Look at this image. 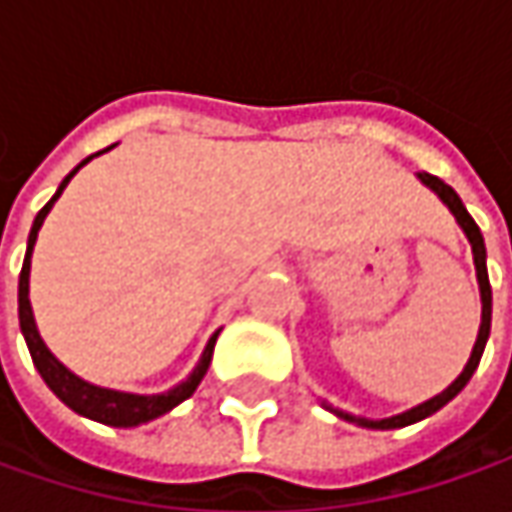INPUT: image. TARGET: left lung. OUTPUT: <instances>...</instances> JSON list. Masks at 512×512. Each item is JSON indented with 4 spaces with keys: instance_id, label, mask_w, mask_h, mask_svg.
Returning a JSON list of instances; mask_svg holds the SVG:
<instances>
[{
    "instance_id": "left-lung-1",
    "label": "left lung",
    "mask_w": 512,
    "mask_h": 512,
    "mask_svg": "<svg viewBox=\"0 0 512 512\" xmlns=\"http://www.w3.org/2000/svg\"><path fill=\"white\" fill-rule=\"evenodd\" d=\"M419 179H422L424 185L430 187V190H436L439 193V199H442L444 205L450 207V213L456 216V222L462 225V230L467 233V239H470V245H473V262H476V276H479V290H482V327H479V339L473 344V353H470V362L462 370V376L456 379V382L450 384L444 393L439 396H433L430 402L419 404V407H413V410H407L402 416H390V419H382V422H370V419H353V416H347V413H339L344 419H350V422H359L362 427H373V430H396V427H407V424L413 422H422L427 416H433L436 410H442L444 404L450 402V399H456L459 393H462V387L470 382V376L476 373V367L482 362V353H484V344H487V336H490V310H493V293H490V279H487V250H484V239H482V230L479 225L473 222V216L464 210L462 199L456 196V190L450 185H444L439 176H433V173H419Z\"/></svg>"
}]
</instances>
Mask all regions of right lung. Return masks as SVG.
Listing matches in <instances>:
<instances>
[{
    "mask_svg": "<svg viewBox=\"0 0 512 512\" xmlns=\"http://www.w3.org/2000/svg\"><path fill=\"white\" fill-rule=\"evenodd\" d=\"M90 159H93V156H88L82 165H88ZM82 165H79V168H82ZM79 168L70 170L68 176H65V182L59 185L56 193H53V199H50L48 205L42 207V210L36 213V219H33V227H30L28 236V253H25V265H22V273H19V327H22V333H25L30 359L36 364L39 376L45 379V384H48L50 390H53L62 402L68 404L70 410H76L79 416H88L93 422L110 424V427H136V424H145L150 422V419H159L162 413H168L176 404L185 402V399L193 396V390H196L199 382L205 379L207 364H210V356H213V344H216V336H219V333L210 336L205 353H202V359L196 364V370L190 373V379L182 384H176L168 393H159V396H133V393H119V390L96 387V384L82 382L79 376L70 373L68 367H62V364L53 359V353H50L48 347H45V342L39 339V330H36V322H33V310H30V253H33L36 233H39L45 216L50 213V207H53V202H56L59 196H62V190L68 187V182L76 176V170Z\"/></svg>",
    "mask_w": 512,
    "mask_h": 512,
    "instance_id": "right-lung-1",
    "label": "right lung"
}]
</instances>
